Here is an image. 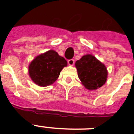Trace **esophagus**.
Returning <instances> with one entry per match:
<instances>
[{"label":"esophagus","instance_id":"esophagus-1","mask_svg":"<svg viewBox=\"0 0 134 134\" xmlns=\"http://www.w3.org/2000/svg\"><path fill=\"white\" fill-rule=\"evenodd\" d=\"M67 63H68V64H69V65L72 66V65H74V60H73V59H70V60H68Z\"/></svg>","mask_w":134,"mask_h":134}]
</instances>
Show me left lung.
<instances>
[{
	"mask_svg": "<svg viewBox=\"0 0 134 134\" xmlns=\"http://www.w3.org/2000/svg\"><path fill=\"white\" fill-rule=\"evenodd\" d=\"M78 76L85 88L94 90L105 84L108 71L106 66L92 55H85L75 63Z\"/></svg>",
	"mask_w": 134,
	"mask_h": 134,
	"instance_id": "1",
	"label": "left lung"
}]
</instances>
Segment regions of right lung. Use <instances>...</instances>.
Masks as SVG:
<instances>
[{
  "label": "right lung",
  "mask_w": 134,
  "mask_h": 134,
  "mask_svg": "<svg viewBox=\"0 0 134 134\" xmlns=\"http://www.w3.org/2000/svg\"><path fill=\"white\" fill-rule=\"evenodd\" d=\"M67 65V60L55 51L49 50L37 55L30 63L28 72L35 83L45 87L53 83Z\"/></svg>",
  "instance_id": "right-lung-1"
}]
</instances>
